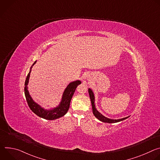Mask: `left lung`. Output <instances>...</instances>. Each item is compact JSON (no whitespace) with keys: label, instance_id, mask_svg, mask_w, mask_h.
Here are the masks:
<instances>
[{"label":"left lung","instance_id":"8db88e82","mask_svg":"<svg viewBox=\"0 0 160 160\" xmlns=\"http://www.w3.org/2000/svg\"><path fill=\"white\" fill-rule=\"evenodd\" d=\"M88 94H89V96L90 98V101H91V103H92V111H93V114L94 115V116L100 121L102 122H105V123H117V122H119L121 121H123L125 119H127L128 117H126V118H123L122 119H119V120H111L109 118H108L105 117H104L102 115L97 111V109H96V106L94 104V94L92 92V90L90 88H88Z\"/></svg>","mask_w":160,"mask_h":160}]
</instances>
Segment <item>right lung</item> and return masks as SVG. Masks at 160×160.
Masks as SVG:
<instances>
[{
    "label": "right lung",
    "mask_w": 160,
    "mask_h": 160,
    "mask_svg": "<svg viewBox=\"0 0 160 160\" xmlns=\"http://www.w3.org/2000/svg\"><path fill=\"white\" fill-rule=\"evenodd\" d=\"M35 62L36 61L34 62L32 67L35 64ZM30 72H31V70L27 77L25 83V95L26 97L27 103L30 109L39 117H41L42 118L46 119V120H52L58 119L60 117H63L67 112L68 109H69L72 98L75 93V91L77 86L81 83V82L79 80L75 81L70 83L68 85V87L64 90L63 96L62 98V101L60 104L59 105V106H58L57 108L52 110H49V111L45 110L44 109L42 108L38 104H37L33 101L27 90V85L28 83Z\"/></svg>",
    "instance_id": "add662e5"
}]
</instances>
